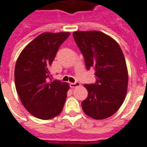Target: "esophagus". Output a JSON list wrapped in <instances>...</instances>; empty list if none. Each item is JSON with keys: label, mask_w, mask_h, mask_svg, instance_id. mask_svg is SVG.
<instances>
[{"label": "esophagus", "mask_w": 147, "mask_h": 147, "mask_svg": "<svg viewBox=\"0 0 147 147\" xmlns=\"http://www.w3.org/2000/svg\"><path fill=\"white\" fill-rule=\"evenodd\" d=\"M69 85H70V87L71 88L78 87V86H80V83L78 82H76L70 83V84H69Z\"/></svg>", "instance_id": "1"}]
</instances>
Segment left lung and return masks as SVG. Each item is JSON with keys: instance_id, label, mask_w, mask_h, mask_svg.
<instances>
[{"instance_id": "obj_1", "label": "left lung", "mask_w": 147, "mask_h": 147, "mask_svg": "<svg viewBox=\"0 0 147 147\" xmlns=\"http://www.w3.org/2000/svg\"><path fill=\"white\" fill-rule=\"evenodd\" d=\"M73 37L86 69L95 71L96 82L84 85L88 97L82 102L83 111L96 120L107 118L117 111L127 94L128 72L123 52L114 39L100 31H76Z\"/></svg>"}]
</instances>
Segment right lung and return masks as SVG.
<instances>
[{
  "instance_id": "add662e5",
  "label": "right lung",
  "mask_w": 147,
  "mask_h": 147,
  "mask_svg": "<svg viewBox=\"0 0 147 147\" xmlns=\"http://www.w3.org/2000/svg\"><path fill=\"white\" fill-rule=\"evenodd\" d=\"M70 33H43L31 41L17 59L16 89L24 107L37 118L49 120L63 109L69 85L51 80L49 67Z\"/></svg>"
}]
</instances>
